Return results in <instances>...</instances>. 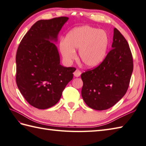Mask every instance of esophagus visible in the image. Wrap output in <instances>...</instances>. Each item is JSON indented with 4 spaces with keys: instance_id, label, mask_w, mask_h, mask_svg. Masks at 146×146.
<instances>
[{
    "instance_id": "34e87169",
    "label": "esophagus",
    "mask_w": 146,
    "mask_h": 146,
    "mask_svg": "<svg viewBox=\"0 0 146 146\" xmlns=\"http://www.w3.org/2000/svg\"><path fill=\"white\" fill-rule=\"evenodd\" d=\"M81 74H82V72L79 70H76L75 72H74V76L75 77H79L80 75H81Z\"/></svg>"
}]
</instances>
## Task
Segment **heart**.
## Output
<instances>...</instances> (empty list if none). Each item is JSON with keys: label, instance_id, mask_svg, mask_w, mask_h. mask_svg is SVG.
Instances as JSON below:
<instances>
[{"label": "heart", "instance_id": "b5f03b06", "mask_svg": "<svg viewBox=\"0 0 146 146\" xmlns=\"http://www.w3.org/2000/svg\"><path fill=\"white\" fill-rule=\"evenodd\" d=\"M109 41V36L105 31L83 26L70 31L65 39L61 40L59 48L66 63L72 61L76 56L75 49H79L78 57L83 64L95 68L104 60Z\"/></svg>", "mask_w": 146, "mask_h": 146}]
</instances>
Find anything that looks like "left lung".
I'll return each instance as SVG.
<instances>
[{"label": "left lung", "mask_w": 146, "mask_h": 146, "mask_svg": "<svg viewBox=\"0 0 146 146\" xmlns=\"http://www.w3.org/2000/svg\"><path fill=\"white\" fill-rule=\"evenodd\" d=\"M111 48L98 66L81 75L82 98L94 110L113 107L125 95L129 85L132 56L127 41L116 28L113 29Z\"/></svg>", "instance_id": "1"}]
</instances>
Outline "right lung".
I'll return each mask as SVG.
<instances>
[{"instance_id": "right-lung-1", "label": "right lung", "mask_w": 146, "mask_h": 146, "mask_svg": "<svg viewBox=\"0 0 146 146\" xmlns=\"http://www.w3.org/2000/svg\"><path fill=\"white\" fill-rule=\"evenodd\" d=\"M68 19L60 17L37 21L17 49V87L26 101L39 109L58 103L76 70L60 64V54L54 43L57 42L58 34Z\"/></svg>"}]
</instances>
